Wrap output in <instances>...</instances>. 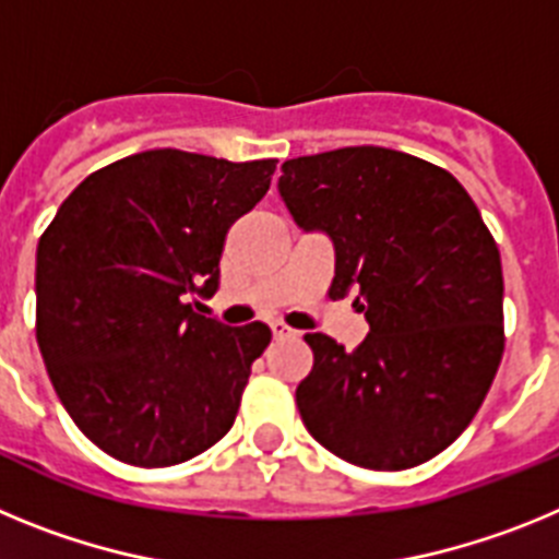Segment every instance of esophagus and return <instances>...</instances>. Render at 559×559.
Returning <instances> with one entry per match:
<instances>
[{"label":"esophagus","mask_w":559,"mask_h":559,"mask_svg":"<svg viewBox=\"0 0 559 559\" xmlns=\"http://www.w3.org/2000/svg\"><path fill=\"white\" fill-rule=\"evenodd\" d=\"M271 335H274V341H283V338H294L296 333L288 328V324L274 322V324H271Z\"/></svg>","instance_id":"1"}]
</instances>
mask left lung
Masks as SVG:
<instances>
[{"mask_svg":"<svg viewBox=\"0 0 559 559\" xmlns=\"http://www.w3.org/2000/svg\"><path fill=\"white\" fill-rule=\"evenodd\" d=\"M280 195L335 246L330 296L355 290L369 335L308 333L296 406L316 442L367 471H408L471 426L503 355L501 254L451 173L358 145L283 165Z\"/></svg>","mask_w":559,"mask_h":559,"instance_id":"8db88e82","label":"left lung"}]
</instances>
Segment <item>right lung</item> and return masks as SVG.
I'll return each mask as SVG.
<instances>
[{
  "label": "right lung",
  "mask_w": 559,
  "mask_h": 559,
  "mask_svg": "<svg viewBox=\"0 0 559 559\" xmlns=\"http://www.w3.org/2000/svg\"><path fill=\"white\" fill-rule=\"evenodd\" d=\"M276 159L133 153L69 192L36 251V338L75 426L108 456L170 467L226 437L269 347L263 322L206 319L226 231Z\"/></svg>",
  "instance_id": "add662e5"
}]
</instances>
